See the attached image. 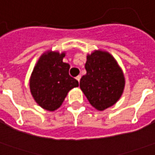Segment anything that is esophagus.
I'll return each instance as SVG.
<instances>
[{"mask_svg":"<svg viewBox=\"0 0 155 155\" xmlns=\"http://www.w3.org/2000/svg\"><path fill=\"white\" fill-rule=\"evenodd\" d=\"M76 79L78 80V83H79V81H80V79H81V76H78V77H77V78H76Z\"/></svg>","mask_w":155,"mask_h":155,"instance_id":"obj_1","label":"esophagus"}]
</instances>
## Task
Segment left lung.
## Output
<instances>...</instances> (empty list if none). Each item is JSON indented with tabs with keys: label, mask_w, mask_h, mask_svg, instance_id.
Returning <instances> with one entry per match:
<instances>
[{
	"label": "left lung",
	"mask_w": 155,
	"mask_h": 155,
	"mask_svg": "<svg viewBox=\"0 0 155 155\" xmlns=\"http://www.w3.org/2000/svg\"><path fill=\"white\" fill-rule=\"evenodd\" d=\"M87 73L80 80V88L88 102L98 110L116 104L123 94L124 73L108 51L95 50L87 55Z\"/></svg>",
	"instance_id": "obj_1"
}]
</instances>
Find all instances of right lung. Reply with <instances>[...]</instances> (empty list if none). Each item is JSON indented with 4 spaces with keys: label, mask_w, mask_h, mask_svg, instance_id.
<instances>
[{
    "label": "right lung",
    "mask_w": 155,
    "mask_h": 155,
    "mask_svg": "<svg viewBox=\"0 0 155 155\" xmlns=\"http://www.w3.org/2000/svg\"><path fill=\"white\" fill-rule=\"evenodd\" d=\"M65 55L66 52L45 51L31 73V94L41 108L49 111L61 107L68 92L78 87V82L69 75L70 65L63 62Z\"/></svg>",
    "instance_id": "right-lung-1"
}]
</instances>
